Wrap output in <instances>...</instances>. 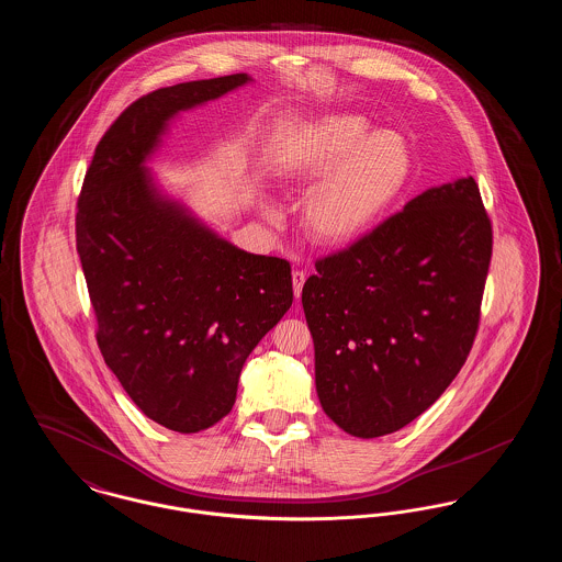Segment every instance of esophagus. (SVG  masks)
I'll use <instances>...</instances> for the list:
<instances>
[{
	"instance_id": "1",
	"label": "esophagus",
	"mask_w": 562,
	"mask_h": 562,
	"mask_svg": "<svg viewBox=\"0 0 562 562\" xmlns=\"http://www.w3.org/2000/svg\"><path fill=\"white\" fill-rule=\"evenodd\" d=\"M305 278H307V273L303 271V269H294L293 271V291L294 296L299 299L301 296V291H303V284H305Z\"/></svg>"
}]
</instances>
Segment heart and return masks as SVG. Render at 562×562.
Segmentation results:
<instances>
[{
	"mask_svg": "<svg viewBox=\"0 0 562 562\" xmlns=\"http://www.w3.org/2000/svg\"><path fill=\"white\" fill-rule=\"evenodd\" d=\"M369 131L360 115H326L278 156V175L289 186L323 179L301 213L303 234L318 246L344 248L364 238L408 183L413 158L406 140L394 131ZM266 214L278 216L271 206Z\"/></svg>",
	"mask_w": 562,
	"mask_h": 562,
	"instance_id": "1",
	"label": "heart"
}]
</instances>
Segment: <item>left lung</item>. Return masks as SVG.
<instances>
[{"mask_svg": "<svg viewBox=\"0 0 562 562\" xmlns=\"http://www.w3.org/2000/svg\"><path fill=\"white\" fill-rule=\"evenodd\" d=\"M491 252V218L468 177L316 261L301 303L316 392L339 428L385 436L440 398L476 339Z\"/></svg>", "mask_w": 562, "mask_h": 562, "instance_id": "obj_1", "label": "left lung"}]
</instances>
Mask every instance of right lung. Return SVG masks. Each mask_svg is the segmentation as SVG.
I'll return each mask as SVG.
<instances>
[{"label":"right lung","mask_w":562,"mask_h":562,"mask_svg":"<svg viewBox=\"0 0 562 562\" xmlns=\"http://www.w3.org/2000/svg\"><path fill=\"white\" fill-rule=\"evenodd\" d=\"M246 81H186L136 99L99 140L78 200L76 244L105 364L149 419L181 434L232 411L246 358L293 305L289 261L218 238L145 168L170 117Z\"/></svg>","instance_id":"obj_1"}]
</instances>
